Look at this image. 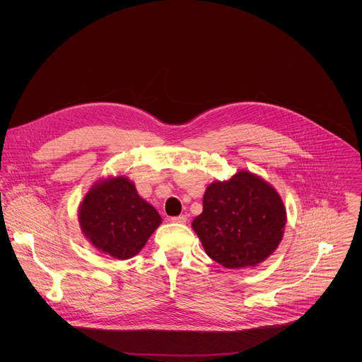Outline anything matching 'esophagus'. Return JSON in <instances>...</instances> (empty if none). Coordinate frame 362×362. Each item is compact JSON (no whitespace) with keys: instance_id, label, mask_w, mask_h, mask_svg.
<instances>
[{"instance_id":"34e87169","label":"esophagus","mask_w":362,"mask_h":362,"mask_svg":"<svg viewBox=\"0 0 362 362\" xmlns=\"http://www.w3.org/2000/svg\"><path fill=\"white\" fill-rule=\"evenodd\" d=\"M170 221H172V222H175V223H186L187 218H186V215H179V216H173V218H170Z\"/></svg>"}]
</instances>
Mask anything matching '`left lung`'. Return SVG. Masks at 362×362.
<instances>
[{
    "mask_svg": "<svg viewBox=\"0 0 362 362\" xmlns=\"http://www.w3.org/2000/svg\"><path fill=\"white\" fill-rule=\"evenodd\" d=\"M286 211L264 179L242 170L204 192L203 212L192 226L204 252L229 269L265 261L284 236Z\"/></svg>",
    "mask_w": 362,
    "mask_h": 362,
    "instance_id": "1",
    "label": "left lung"
}]
</instances>
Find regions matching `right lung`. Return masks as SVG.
Masks as SVG:
<instances>
[{"label": "right lung", "instance_id": "obj_1", "mask_svg": "<svg viewBox=\"0 0 362 362\" xmlns=\"http://www.w3.org/2000/svg\"><path fill=\"white\" fill-rule=\"evenodd\" d=\"M84 236L116 259H129L160 225L158 211L143 200L132 182L115 177L95 185L80 206Z\"/></svg>", "mask_w": 362, "mask_h": 362}]
</instances>
